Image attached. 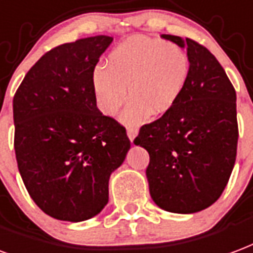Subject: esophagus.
<instances>
[{
  "label": "esophagus",
  "instance_id": "1",
  "mask_svg": "<svg viewBox=\"0 0 253 253\" xmlns=\"http://www.w3.org/2000/svg\"><path fill=\"white\" fill-rule=\"evenodd\" d=\"M138 134V128L136 127H127V136H128V139L130 141H134V138Z\"/></svg>",
  "mask_w": 253,
  "mask_h": 253
}]
</instances>
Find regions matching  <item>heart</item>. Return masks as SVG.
I'll use <instances>...</instances> for the list:
<instances>
[{
    "label": "heart",
    "instance_id": "1",
    "mask_svg": "<svg viewBox=\"0 0 253 253\" xmlns=\"http://www.w3.org/2000/svg\"><path fill=\"white\" fill-rule=\"evenodd\" d=\"M190 75L186 50L173 42L136 37L125 41L98 64L92 74V89L99 110L114 117L127 99L123 114L128 126H139L149 112L164 114L177 102Z\"/></svg>",
    "mask_w": 253,
    "mask_h": 253
}]
</instances>
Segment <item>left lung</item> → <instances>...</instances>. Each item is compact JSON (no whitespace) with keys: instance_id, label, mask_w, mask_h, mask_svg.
Masks as SVG:
<instances>
[{"instance_id":"8db88e82","label":"left lung","mask_w":253,"mask_h":253,"mask_svg":"<svg viewBox=\"0 0 253 253\" xmlns=\"http://www.w3.org/2000/svg\"><path fill=\"white\" fill-rule=\"evenodd\" d=\"M186 48L190 75L177 102L134 139L145 147L150 196L171 213L207 209L224 192L236 161V91L214 56L192 39L162 35Z\"/></svg>"}]
</instances>
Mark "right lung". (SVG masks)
<instances>
[{
	"label": "right lung",
	"instance_id": "add662e5",
	"mask_svg": "<svg viewBox=\"0 0 253 253\" xmlns=\"http://www.w3.org/2000/svg\"><path fill=\"white\" fill-rule=\"evenodd\" d=\"M112 42L93 36L41 56L13 98L14 150L32 200L48 216L79 222L108 203V179L130 150L126 128L96 107L92 74Z\"/></svg>",
	"mask_w": 253,
	"mask_h": 253
}]
</instances>
